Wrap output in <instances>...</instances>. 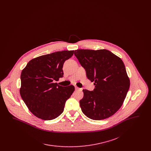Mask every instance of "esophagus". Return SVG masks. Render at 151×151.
Listing matches in <instances>:
<instances>
[{"mask_svg": "<svg viewBox=\"0 0 151 151\" xmlns=\"http://www.w3.org/2000/svg\"><path fill=\"white\" fill-rule=\"evenodd\" d=\"M75 89H76V91H80V90H81L80 88H79L77 87V86H75Z\"/></svg>", "mask_w": 151, "mask_h": 151, "instance_id": "obj_1", "label": "esophagus"}]
</instances>
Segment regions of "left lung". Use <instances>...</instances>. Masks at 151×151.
Segmentation results:
<instances>
[{"instance_id":"8db88e82","label":"left lung","mask_w":151,"mask_h":151,"mask_svg":"<svg viewBox=\"0 0 151 151\" xmlns=\"http://www.w3.org/2000/svg\"><path fill=\"white\" fill-rule=\"evenodd\" d=\"M75 55L94 82L93 91L83 89L80 100L83 113L93 120H102L114 114L122 106L130 82L122 59L106 49H79Z\"/></svg>"}]
</instances>
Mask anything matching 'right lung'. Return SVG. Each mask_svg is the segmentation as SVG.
Segmentation results:
<instances>
[{
  "label": "right lung",
  "instance_id": "add662e5",
  "mask_svg": "<svg viewBox=\"0 0 151 151\" xmlns=\"http://www.w3.org/2000/svg\"><path fill=\"white\" fill-rule=\"evenodd\" d=\"M74 50H64L35 58L28 63L21 73L20 93L31 113L43 120H52L60 115L65 101L75 87L62 86L58 81L63 76L65 61Z\"/></svg>",
  "mask_w": 151,
  "mask_h": 151
}]
</instances>
